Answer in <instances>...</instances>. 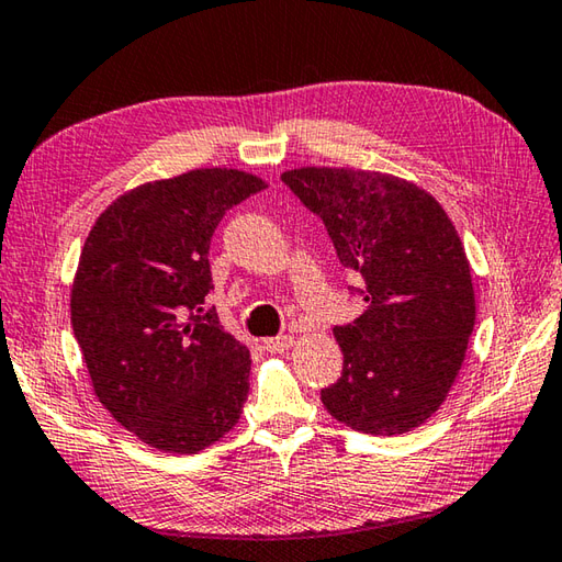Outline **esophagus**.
Listing matches in <instances>:
<instances>
[{"label":"esophagus","mask_w":562,"mask_h":562,"mask_svg":"<svg viewBox=\"0 0 562 562\" xmlns=\"http://www.w3.org/2000/svg\"><path fill=\"white\" fill-rule=\"evenodd\" d=\"M292 344H294V336H290V334H282V336H274V339H265V341H262L265 351H270V353L288 351Z\"/></svg>","instance_id":"esophagus-1"}]
</instances>
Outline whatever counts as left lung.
Returning <instances> with one entry per match:
<instances>
[{"instance_id":"obj_1","label":"left lung","mask_w":562,"mask_h":562,"mask_svg":"<svg viewBox=\"0 0 562 562\" xmlns=\"http://www.w3.org/2000/svg\"><path fill=\"white\" fill-rule=\"evenodd\" d=\"M282 181L363 280L349 290L366 312L334 326L344 369L324 407L351 430L411 432L445 403L474 331L472 270L452 221L425 189L381 171L302 167Z\"/></svg>"}]
</instances>
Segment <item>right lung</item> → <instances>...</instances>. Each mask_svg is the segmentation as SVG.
<instances>
[{
  "label": "right lung",
  "instance_id": "1",
  "mask_svg": "<svg viewBox=\"0 0 562 562\" xmlns=\"http://www.w3.org/2000/svg\"><path fill=\"white\" fill-rule=\"evenodd\" d=\"M265 189L238 169H193L122 193L80 252L70 324L98 401L142 442L196 454L233 430L250 351L206 310L213 231Z\"/></svg>",
  "mask_w": 562,
  "mask_h": 562
}]
</instances>
